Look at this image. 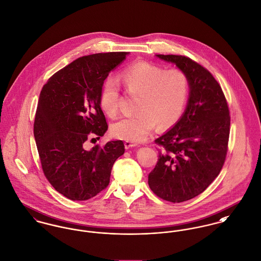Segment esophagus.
Listing matches in <instances>:
<instances>
[{
  "label": "esophagus",
  "instance_id": "esophagus-1",
  "mask_svg": "<svg viewBox=\"0 0 261 261\" xmlns=\"http://www.w3.org/2000/svg\"><path fill=\"white\" fill-rule=\"evenodd\" d=\"M125 148L126 149H128V148H131V147H135V146H137V143H135V142H132V141H125Z\"/></svg>",
  "mask_w": 261,
  "mask_h": 261
}]
</instances>
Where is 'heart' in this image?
Instances as JSON below:
<instances>
[{
    "label": "heart",
    "instance_id": "obj_1",
    "mask_svg": "<svg viewBox=\"0 0 261 261\" xmlns=\"http://www.w3.org/2000/svg\"><path fill=\"white\" fill-rule=\"evenodd\" d=\"M126 92L137 96L134 115L124 117L112 126L115 137L123 140H144L155 124L163 130L180 120L185 109L190 82L178 68L167 69L148 61H136L124 68L119 76ZM121 90L113 80L103 83L100 106L109 116L115 117L120 110Z\"/></svg>",
    "mask_w": 261,
    "mask_h": 261
}]
</instances>
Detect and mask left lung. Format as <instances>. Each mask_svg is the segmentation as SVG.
<instances>
[{"instance_id": "8db88e82", "label": "left lung", "mask_w": 261, "mask_h": 261, "mask_svg": "<svg viewBox=\"0 0 261 261\" xmlns=\"http://www.w3.org/2000/svg\"><path fill=\"white\" fill-rule=\"evenodd\" d=\"M174 62L190 82V97L180 121L155 140L159 159L148 177L153 193L171 202L191 200L219 176L228 149L230 115L221 85L197 61L157 55Z\"/></svg>"}]
</instances>
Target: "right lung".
Instances as JSON below:
<instances>
[{
  "label": "right lung",
  "instance_id": "right-lung-1",
  "mask_svg": "<svg viewBox=\"0 0 261 261\" xmlns=\"http://www.w3.org/2000/svg\"><path fill=\"white\" fill-rule=\"evenodd\" d=\"M127 53L81 57L61 68L42 86L34 135L42 172L49 184L71 201H86L105 190L114 162L124 154L123 141L86 149L108 128L100 92L108 73Z\"/></svg>",
  "mask_w": 261,
  "mask_h": 261
}]
</instances>
